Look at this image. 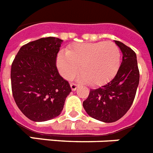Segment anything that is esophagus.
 <instances>
[{
	"label": "esophagus",
	"instance_id": "esophagus-1",
	"mask_svg": "<svg viewBox=\"0 0 153 153\" xmlns=\"http://www.w3.org/2000/svg\"><path fill=\"white\" fill-rule=\"evenodd\" d=\"M70 87L73 91H75V90H76V88H77V84H74V83H72V84H70Z\"/></svg>",
	"mask_w": 153,
	"mask_h": 153
}]
</instances>
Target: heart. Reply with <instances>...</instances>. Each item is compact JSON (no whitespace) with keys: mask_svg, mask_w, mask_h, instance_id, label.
Listing matches in <instances>:
<instances>
[{"mask_svg":"<svg viewBox=\"0 0 153 153\" xmlns=\"http://www.w3.org/2000/svg\"><path fill=\"white\" fill-rule=\"evenodd\" d=\"M120 60V50L114 42H87L75 44L67 51H60L57 65L61 75L68 80L80 68V80L97 86L108 82L115 75Z\"/></svg>","mask_w":153,"mask_h":153,"instance_id":"obj_1","label":"heart"}]
</instances>
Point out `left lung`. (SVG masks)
<instances>
[{
	"label": "left lung",
	"instance_id": "8db88e82",
	"mask_svg": "<svg viewBox=\"0 0 153 153\" xmlns=\"http://www.w3.org/2000/svg\"><path fill=\"white\" fill-rule=\"evenodd\" d=\"M123 53V61L109 83L90 90L83 107L89 116L103 123H114L126 114L133 104L139 84L137 55L131 48L114 41Z\"/></svg>",
	"mask_w": 153,
	"mask_h": 153
}]
</instances>
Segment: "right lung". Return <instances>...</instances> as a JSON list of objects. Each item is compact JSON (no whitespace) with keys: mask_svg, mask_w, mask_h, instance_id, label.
I'll return each mask as SVG.
<instances>
[{"mask_svg":"<svg viewBox=\"0 0 153 153\" xmlns=\"http://www.w3.org/2000/svg\"><path fill=\"white\" fill-rule=\"evenodd\" d=\"M62 42L57 38L47 37L28 42L19 49L12 64L15 102L22 113L34 122L57 117L72 91L56 65Z\"/></svg>","mask_w":153,"mask_h":153,"instance_id":"obj_1","label":"right lung"}]
</instances>
